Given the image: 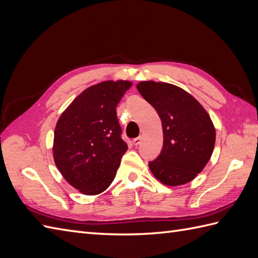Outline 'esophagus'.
<instances>
[{
	"instance_id": "1",
	"label": "esophagus",
	"mask_w": 258,
	"mask_h": 258,
	"mask_svg": "<svg viewBox=\"0 0 258 258\" xmlns=\"http://www.w3.org/2000/svg\"><path fill=\"white\" fill-rule=\"evenodd\" d=\"M141 143H142V137H141V136L136 137V139H134V141H133V144H134L135 146H139Z\"/></svg>"
}]
</instances>
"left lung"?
I'll list each match as a JSON object with an SVG mask.
<instances>
[{
  "label": "left lung",
  "instance_id": "left-lung-1",
  "mask_svg": "<svg viewBox=\"0 0 258 258\" xmlns=\"http://www.w3.org/2000/svg\"><path fill=\"white\" fill-rule=\"evenodd\" d=\"M136 88L157 111L163 125V149L149 161V169L166 185L194 180L213 153L215 128L210 115L192 95L175 85L141 81Z\"/></svg>",
  "mask_w": 258,
  "mask_h": 258
}]
</instances>
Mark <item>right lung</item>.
Segmentation results:
<instances>
[{"mask_svg": "<svg viewBox=\"0 0 258 258\" xmlns=\"http://www.w3.org/2000/svg\"><path fill=\"white\" fill-rule=\"evenodd\" d=\"M132 85L107 80L89 87L58 118L53 160L66 180L83 195H99L109 188L127 151L116 105Z\"/></svg>", "mask_w": 258, "mask_h": 258, "instance_id": "right-lung-1", "label": "right lung"}]
</instances>
